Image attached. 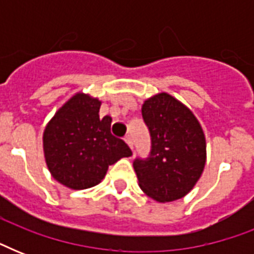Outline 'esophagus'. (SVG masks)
I'll use <instances>...</instances> for the list:
<instances>
[{
    "label": "esophagus",
    "mask_w": 254,
    "mask_h": 254,
    "mask_svg": "<svg viewBox=\"0 0 254 254\" xmlns=\"http://www.w3.org/2000/svg\"><path fill=\"white\" fill-rule=\"evenodd\" d=\"M124 139H125V142H127V145H129V147L133 150V139H131L130 135H125V138Z\"/></svg>",
    "instance_id": "34e87169"
}]
</instances>
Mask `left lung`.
<instances>
[{"label":"left lung","instance_id":"1","mask_svg":"<svg viewBox=\"0 0 254 254\" xmlns=\"http://www.w3.org/2000/svg\"><path fill=\"white\" fill-rule=\"evenodd\" d=\"M151 139L147 158L133 167L147 196L165 203L181 199L199 181L205 165V137L189 108L169 93H158L142 105Z\"/></svg>","mask_w":254,"mask_h":254}]
</instances>
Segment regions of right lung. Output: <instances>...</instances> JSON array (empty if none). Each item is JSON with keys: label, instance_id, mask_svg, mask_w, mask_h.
<instances>
[{"label": "right lung", "instance_id": "obj_1", "mask_svg": "<svg viewBox=\"0 0 254 254\" xmlns=\"http://www.w3.org/2000/svg\"><path fill=\"white\" fill-rule=\"evenodd\" d=\"M101 101L85 93L72 96L55 113L43 133L50 173L65 187L84 190L99 185L108 167L131 150L111 133V116L100 117Z\"/></svg>", "mask_w": 254, "mask_h": 254}]
</instances>
